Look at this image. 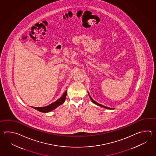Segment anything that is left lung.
Here are the masks:
<instances>
[{
  "mask_svg": "<svg viewBox=\"0 0 156 156\" xmlns=\"http://www.w3.org/2000/svg\"><path fill=\"white\" fill-rule=\"evenodd\" d=\"M89 94V93H88ZM89 95L90 98V99H91V100L92 101V102H93V103H94V104H95L96 105H99V106H101V107H103V108H105V109H113L112 108H109V107H107V106H104V105H101V104H99V103H97V102H96L95 101H94V100L91 98V97L90 96V95L89 94Z\"/></svg>",
  "mask_w": 156,
  "mask_h": 156,
  "instance_id": "1",
  "label": "left lung"
}]
</instances>
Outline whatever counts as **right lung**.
I'll list each match as a JSON object with an SVG mask.
<instances>
[{"label": "right lung", "instance_id": "add662e5", "mask_svg": "<svg viewBox=\"0 0 156 156\" xmlns=\"http://www.w3.org/2000/svg\"><path fill=\"white\" fill-rule=\"evenodd\" d=\"M67 95V90L65 91V92L63 93L62 96L60 98V99L55 101L54 103L48 105V106H44V107H32L34 109H36L37 110L39 111L40 112L42 113H48L50 112L51 111L55 109L58 106H60V105L62 104L66 99V97Z\"/></svg>", "mask_w": 156, "mask_h": 156}]
</instances>
